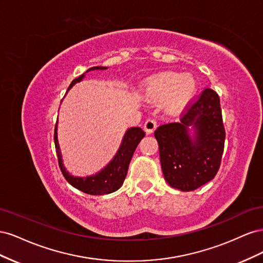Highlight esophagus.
I'll return each mask as SVG.
<instances>
[{
	"label": "esophagus",
	"mask_w": 263,
	"mask_h": 263,
	"mask_svg": "<svg viewBox=\"0 0 263 263\" xmlns=\"http://www.w3.org/2000/svg\"><path fill=\"white\" fill-rule=\"evenodd\" d=\"M156 128H157V122L155 121L154 118H148L147 121L145 122V125H144L145 132L147 134H153Z\"/></svg>",
	"instance_id": "esophagus-1"
}]
</instances>
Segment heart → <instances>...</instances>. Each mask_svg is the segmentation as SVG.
<instances>
[{"label":"heart","mask_w":263,"mask_h":263,"mask_svg":"<svg viewBox=\"0 0 263 263\" xmlns=\"http://www.w3.org/2000/svg\"><path fill=\"white\" fill-rule=\"evenodd\" d=\"M196 91L195 79L189 74L164 72L154 77L145 87V98L151 102H162L169 98L168 108L177 112L184 106Z\"/></svg>","instance_id":"1"}]
</instances>
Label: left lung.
I'll use <instances>...</instances> for the list:
<instances>
[{"label":"left lung","mask_w":263,"mask_h":263,"mask_svg":"<svg viewBox=\"0 0 263 263\" xmlns=\"http://www.w3.org/2000/svg\"><path fill=\"white\" fill-rule=\"evenodd\" d=\"M180 121L160 125L155 137L165 181L187 192L213 180L220 166L226 133L218 94L205 89L196 101L189 102ZM189 126L196 130L192 138Z\"/></svg>","instance_id":"obj_1"}]
</instances>
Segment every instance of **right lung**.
Wrapping results in <instances>:
<instances>
[{
    "mask_svg": "<svg viewBox=\"0 0 263 263\" xmlns=\"http://www.w3.org/2000/svg\"><path fill=\"white\" fill-rule=\"evenodd\" d=\"M99 69L104 70L106 68L93 67V68L87 69V71L99 70ZM82 78H83V74L74 79V80L69 85L68 90L74 83L81 81ZM144 137H145L144 130L139 128V127H132V128H129L126 132L122 145L119 147L116 156L114 157L113 160L108 163V165H106V168L103 169L100 173L95 174V176L87 177V178L72 177L66 171L65 166L62 164L61 153H60L58 139H57V125L54 127L53 140H54V146H55V153H57V157H58L59 168L63 174V177H65V179L70 183V184L73 187L82 191V192L86 194L104 195V194L115 192L116 190H118L123 185L127 171H128L130 160L135 153V149L137 148L140 140Z\"/></svg>",
    "mask_w": 263,
    "mask_h": 263,
    "instance_id": "obj_1",
    "label": "right lung"
}]
</instances>
